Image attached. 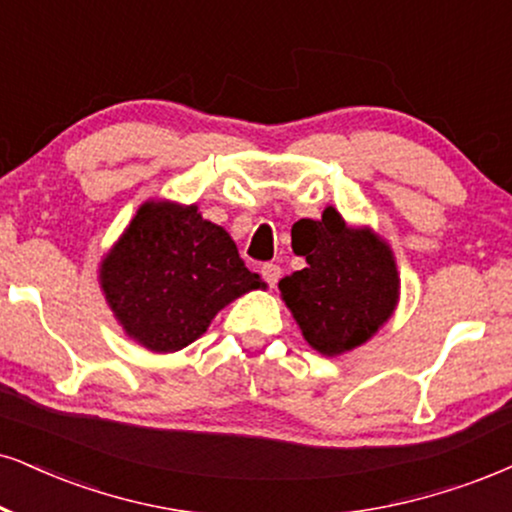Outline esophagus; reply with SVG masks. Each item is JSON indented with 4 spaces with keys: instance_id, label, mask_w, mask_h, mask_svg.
Returning <instances> with one entry per match:
<instances>
[{
    "instance_id": "1",
    "label": "esophagus",
    "mask_w": 512,
    "mask_h": 512,
    "mask_svg": "<svg viewBox=\"0 0 512 512\" xmlns=\"http://www.w3.org/2000/svg\"><path fill=\"white\" fill-rule=\"evenodd\" d=\"M261 275H263V280H266L270 287H275L277 280H280L282 270H280V266H277V263H266V266L261 268Z\"/></svg>"
}]
</instances>
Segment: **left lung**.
<instances>
[{
    "mask_svg": "<svg viewBox=\"0 0 512 512\" xmlns=\"http://www.w3.org/2000/svg\"><path fill=\"white\" fill-rule=\"evenodd\" d=\"M299 225V223H296ZM304 270L282 277L280 294L301 334L323 356L368 342L399 304V270L389 244L370 227H351L337 208L301 223Z\"/></svg>",
    "mask_w": 512,
    "mask_h": 512,
    "instance_id": "1",
    "label": "left lung"
}]
</instances>
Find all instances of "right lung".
Here are the masks:
<instances>
[{
    "mask_svg": "<svg viewBox=\"0 0 512 512\" xmlns=\"http://www.w3.org/2000/svg\"><path fill=\"white\" fill-rule=\"evenodd\" d=\"M99 282L125 334L144 349H185L220 308L266 287L220 225L197 204L147 201L99 266Z\"/></svg>",
    "mask_w": 512,
    "mask_h": 512,
    "instance_id": "add662e5",
    "label": "right lung"
}]
</instances>
